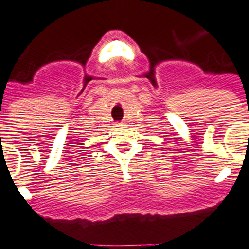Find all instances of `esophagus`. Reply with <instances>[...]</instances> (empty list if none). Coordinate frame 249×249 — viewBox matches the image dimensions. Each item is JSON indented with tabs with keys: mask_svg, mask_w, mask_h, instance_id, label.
Listing matches in <instances>:
<instances>
[{
	"mask_svg": "<svg viewBox=\"0 0 249 249\" xmlns=\"http://www.w3.org/2000/svg\"><path fill=\"white\" fill-rule=\"evenodd\" d=\"M124 124L125 123L124 122H119V123H116V126H124Z\"/></svg>",
	"mask_w": 249,
	"mask_h": 249,
	"instance_id": "obj_1",
	"label": "esophagus"
}]
</instances>
